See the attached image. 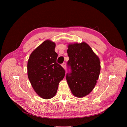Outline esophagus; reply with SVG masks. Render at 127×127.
Returning <instances> with one entry per match:
<instances>
[{
    "label": "esophagus",
    "instance_id": "1",
    "mask_svg": "<svg viewBox=\"0 0 127 127\" xmlns=\"http://www.w3.org/2000/svg\"><path fill=\"white\" fill-rule=\"evenodd\" d=\"M62 67H63L65 70L66 69V63H63L62 64Z\"/></svg>",
    "mask_w": 127,
    "mask_h": 127
}]
</instances>
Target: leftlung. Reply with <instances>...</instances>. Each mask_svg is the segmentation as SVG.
<instances>
[{
	"label": "left lung",
	"instance_id": "obj_1",
	"mask_svg": "<svg viewBox=\"0 0 127 127\" xmlns=\"http://www.w3.org/2000/svg\"><path fill=\"white\" fill-rule=\"evenodd\" d=\"M71 73L66 80L72 94L77 97L89 95L95 88L100 71L98 57L87 43L69 44L67 51Z\"/></svg>",
	"mask_w": 127,
	"mask_h": 127
}]
</instances>
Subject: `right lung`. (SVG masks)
<instances>
[{"mask_svg":"<svg viewBox=\"0 0 127 127\" xmlns=\"http://www.w3.org/2000/svg\"><path fill=\"white\" fill-rule=\"evenodd\" d=\"M55 43L47 40L31 53L28 62V76L34 92L48 99L55 96L65 71L57 63Z\"/></svg>","mask_w":127,"mask_h":127,"instance_id":"obj_1","label":"right lung"}]
</instances>
